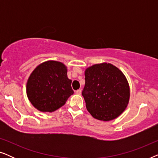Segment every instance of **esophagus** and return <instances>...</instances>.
<instances>
[{
    "mask_svg": "<svg viewBox=\"0 0 158 158\" xmlns=\"http://www.w3.org/2000/svg\"><path fill=\"white\" fill-rule=\"evenodd\" d=\"M81 92H82V90H81V89L77 90L76 91H75V93H76V94H78V95H81Z\"/></svg>",
    "mask_w": 158,
    "mask_h": 158,
    "instance_id": "1",
    "label": "esophagus"
}]
</instances>
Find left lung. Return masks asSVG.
Returning a JSON list of instances; mask_svg holds the SVG:
<instances>
[{
  "label": "left lung",
  "mask_w": 158,
  "mask_h": 158,
  "mask_svg": "<svg viewBox=\"0 0 158 158\" xmlns=\"http://www.w3.org/2000/svg\"><path fill=\"white\" fill-rule=\"evenodd\" d=\"M85 77L82 95L93 117L107 122L122 114L130 96L124 73L113 64L103 62L86 69Z\"/></svg>",
  "instance_id": "left-lung-1"
}]
</instances>
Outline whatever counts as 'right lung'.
<instances>
[{"instance_id": "1", "label": "right lung", "mask_w": 158, "mask_h": 158, "mask_svg": "<svg viewBox=\"0 0 158 158\" xmlns=\"http://www.w3.org/2000/svg\"><path fill=\"white\" fill-rule=\"evenodd\" d=\"M71 83L63 63L53 60L44 62L34 69L28 79V98L39 111H55L74 93Z\"/></svg>"}]
</instances>
